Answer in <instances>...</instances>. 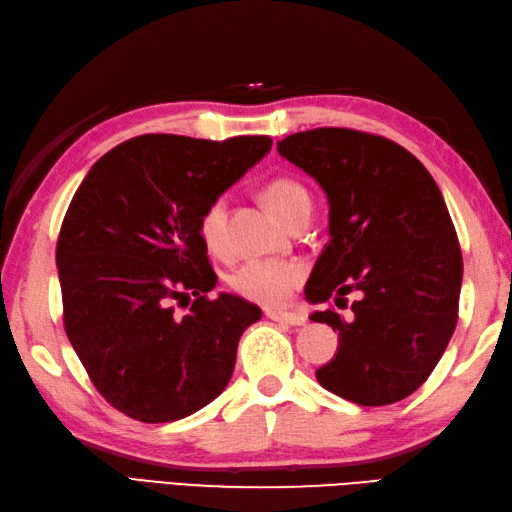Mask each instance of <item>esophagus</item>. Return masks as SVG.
<instances>
[{
    "label": "esophagus",
    "mask_w": 512,
    "mask_h": 512,
    "mask_svg": "<svg viewBox=\"0 0 512 512\" xmlns=\"http://www.w3.org/2000/svg\"><path fill=\"white\" fill-rule=\"evenodd\" d=\"M265 316L274 322H283V325H294L300 327L305 325L307 318L302 314H294V311H280V309H265Z\"/></svg>",
    "instance_id": "34e87169"
}]
</instances>
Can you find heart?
Here are the masks:
<instances>
[{
	"label": "heart",
	"instance_id": "obj_1",
	"mask_svg": "<svg viewBox=\"0 0 512 512\" xmlns=\"http://www.w3.org/2000/svg\"><path fill=\"white\" fill-rule=\"evenodd\" d=\"M263 201L269 205L280 221L287 225L291 218L302 212H309L311 201L307 187L294 176H274L263 185ZM223 232H225V201L214 198L205 207L198 218V234L210 252L223 249ZM305 271L294 260H247L234 274L229 276V289L236 296L263 307H278L300 287Z\"/></svg>",
	"mask_w": 512,
	"mask_h": 512
}]
</instances>
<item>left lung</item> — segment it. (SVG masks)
<instances>
[{
	"instance_id": "8db88e82",
	"label": "left lung",
	"mask_w": 512,
	"mask_h": 512,
	"mask_svg": "<svg viewBox=\"0 0 512 512\" xmlns=\"http://www.w3.org/2000/svg\"><path fill=\"white\" fill-rule=\"evenodd\" d=\"M280 156L329 198L331 241L305 296L336 305L311 320L338 331V353L316 371L327 391L362 406L409 398L433 373L457 325L462 249L440 187L391 139L349 128L296 132Z\"/></svg>"
}]
</instances>
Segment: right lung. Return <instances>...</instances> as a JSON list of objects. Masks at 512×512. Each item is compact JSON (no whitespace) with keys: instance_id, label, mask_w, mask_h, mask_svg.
<instances>
[{"instance_id":"1","label":"right lung","mask_w":512,"mask_h":512,"mask_svg":"<svg viewBox=\"0 0 512 512\" xmlns=\"http://www.w3.org/2000/svg\"><path fill=\"white\" fill-rule=\"evenodd\" d=\"M269 150V137L143 134L103 154L72 196L57 241L64 329L95 389L132 420H181L232 378L260 309L207 296L218 278L198 218ZM190 295L181 319L173 302Z\"/></svg>"}]
</instances>
